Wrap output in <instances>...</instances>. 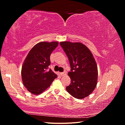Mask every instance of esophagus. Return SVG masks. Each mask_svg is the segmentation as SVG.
<instances>
[{
	"instance_id": "obj_1",
	"label": "esophagus",
	"mask_w": 125,
	"mask_h": 125,
	"mask_svg": "<svg viewBox=\"0 0 125 125\" xmlns=\"http://www.w3.org/2000/svg\"><path fill=\"white\" fill-rule=\"evenodd\" d=\"M60 75L62 76H65L67 75V73L65 72V71H64V72H63V73H60Z\"/></svg>"
}]
</instances>
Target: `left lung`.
Instances as JSON below:
<instances>
[{"label": "left lung", "mask_w": 125, "mask_h": 125, "mask_svg": "<svg viewBox=\"0 0 125 125\" xmlns=\"http://www.w3.org/2000/svg\"><path fill=\"white\" fill-rule=\"evenodd\" d=\"M71 67L68 75L71 83L66 87L69 94L82 99L94 91L97 83L98 69L93 55L85 45L80 42H61Z\"/></svg>", "instance_id": "1"}]
</instances>
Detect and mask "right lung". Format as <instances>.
<instances>
[{
    "label": "right lung",
    "instance_id": "obj_1",
    "mask_svg": "<svg viewBox=\"0 0 125 125\" xmlns=\"http://www.w3.org/2000/svg\"><path fill=\"white\" fill-rule=\"evenodd\" d=\"M58 44V42H41L29 52L23 63L21 77L23 84L29 92L40 94L48 87L57 75L48 70L50 56Z\"/></svg>",
    "mask_w": 125,
    "mask_h": 125
}]
</instances>
